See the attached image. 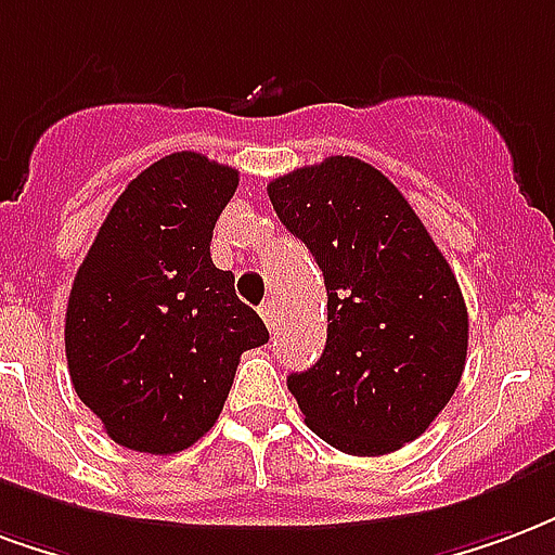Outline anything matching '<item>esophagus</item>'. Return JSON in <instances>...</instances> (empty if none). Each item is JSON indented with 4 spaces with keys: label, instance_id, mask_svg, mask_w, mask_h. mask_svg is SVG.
Wrapping results in <instances>:
<instances>
[{
    "label": "esophagus",
    "instance_id": "34e87169",
    "mask_svg": "<svg viewBox=\"0 0 555 555\" xmlns=\"http://www.w3.org/2000/svg\"><path fill=\"white\" fill-rule=\"evenodd\" d=\"M258 311H261V320L267 323V330L273 332V326H276V302H264Z\"/></svg>",
    "mask_w": 555,
    "mask_h": 555
}]
</instances>
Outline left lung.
<instances>
[{
  "mask_svg": "<svg viewBox=\"0 0 555 555\" xmlns=\"http://www.w3.org/2000/svg\"><path fill=\"white\" fill-rule=\"evenodd\" d=\"M326 282V350L291 373L311 433L350 455H385L426 433L467 356L462 288L421 217L371 164L332 155L267 184Z\"/></svg>",
  "mask_w": 555,
  "mask_h": 555,
  "instance_id": "1",
  "label": "left lung"
}]
</instances>
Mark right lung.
I'll return each instance as SVG.
<instances>
[{
	"label": "right lung",
	"instance_id": "add662e5",
	"mask_svg": "<svg viewBox=\"0 0 555 555\" xmlns=\"http://www.w3.org/2000/svg\"><path fill=\"white\" fill-rule=\"evenodd\" d=\"M237 170L173 152L131 179L73 279L64 347L73 388L111 441L170 455L223 412L241 352L267 326L211 261Z\"/></svg>",
	"mask_w": 555,
	"mask_h": 555
}]
</instances>
